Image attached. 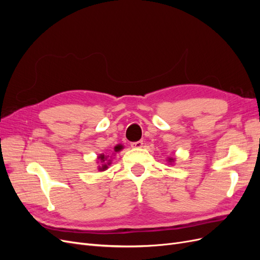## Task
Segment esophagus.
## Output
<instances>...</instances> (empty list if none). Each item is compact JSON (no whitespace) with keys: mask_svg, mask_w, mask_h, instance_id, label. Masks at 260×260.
Returning a JSON list of instances; mask_svg holds the SVG:
<instances>
[{"mask_svg":"<svg viewBox=\"0 0 260 260\" xmlns=\"http://www.w3.org/2000/svg\"><path fill=\"white\" fill-rule=\"evenodd\" d=\"M143 146V141H138V142H132L131 147L133 148H140Z\"/></svg>","mask_w":260,"mask_h":260,"instance_id":"1","label":"esophagus"}]
</instances>
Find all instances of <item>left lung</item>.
<instances>
[{
  "label": "left lung",
  "instance_id": "8db88e82",
  "mask_svg": "<svg viewBox=\"0 0 260 260\" xmlns=\"http://www.w3.org/2000/svg\"><path fill=\"white\" fill-rule=\"evenodd\" d=\"M167 161H168V164L172 165V164L175 162V158H172V157H168V158H167Z\"/></svg>",
  "mask_w": 260,
  "mask_h": 260
}]
</instances>
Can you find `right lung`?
<instances>
[{
    "mask_svg": "<svg viewBox=\"0 0 260 260\" xmlns=\"http://www.w3.org/2000/svg\"><path fill=\"white\" fill-rule=\"evenodd\" d=\"M122 148H123L122 145H120V144L117 145V146H115V152H119V151H121ZM111 158H112V157H111ZM111 158H109V156L104 155V154H100L98 156V160H100V161H98V164H102L101 166H99L100 171H105L108 168L109 165L112 164Z\"/></svg>",
    "mask_w": 260,
    "mask_h": 260,
    "instance_id": "right-lung-1",
    "label": "right lung"
}]
</instances>
